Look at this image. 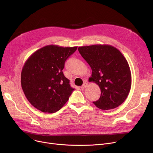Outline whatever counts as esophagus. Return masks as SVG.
<instances>
[{
	"instance_id": "esophagus-1",
	"label": "esophagus",
	"mask_w": 153,
	"mask_h": 153,
	"mask_svg": "<svg viewBox=\"0 0 153 153\" xmlns=\"http://www.w3.org/2000/svg\"><path fill=\"white\" fill-rule=\"evenodd\" d=\"M87 86V84L86 82H84L81 87V89H84V88H85Z\"/></svg>"
}]
</instances>
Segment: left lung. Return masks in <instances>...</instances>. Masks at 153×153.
Here are the masks:
<instances>
[{
	"instance_id": "1",
	"label": "left lung",
	"mask_w": 153,
	"mask_h": 153,
	"mask_svg": "<svg viewBox=\"0 0 153 153\" xmlns=\"http://www.w3.org/2000/svg\"><path fill=\"white\" fill-rule=\"evenodd\" d=\"M78 51L91 68L89 81L97 84L101 91L99 99L93 102L94 105L105 110L121 105L131 85L130 66L122 53L107 45L81 46Z\"/></svg>"
}]
</instances>
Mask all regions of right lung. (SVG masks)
Masks as SVG:
<instances>
[{
    "instance_id": "add662e5",
    "label": "right lung",
    "mask_w": 153,
    "mask_h": 153,
    "mask_svg": "<svg viewBox=\"0 0 153 153\" xmlns=\"http://www.w3.org/2000/svg\"><path fill=\"white\" fill-rule=\"evenodd\" d=\"M77 47L48 45L40 48L27 60L21 73V84L27 99L45 113L59 110L74 89L62 69Z\"/></svg>"
}]
</instances>
